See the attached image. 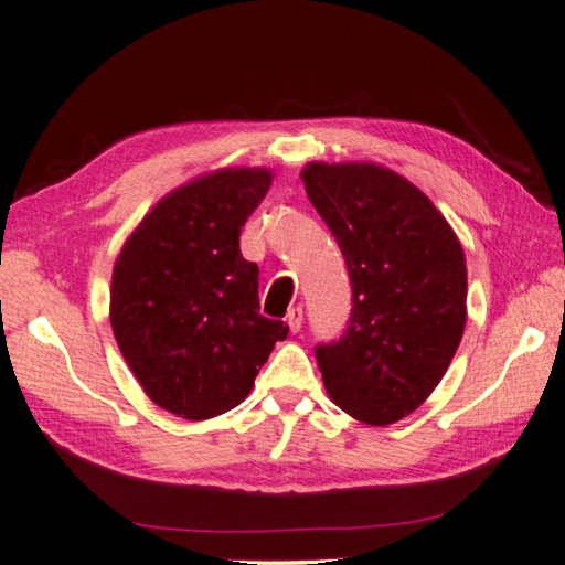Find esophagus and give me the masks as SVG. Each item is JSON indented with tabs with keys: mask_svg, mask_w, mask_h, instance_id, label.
Listing matches in <instances>:
<instances>
[{
	"mask_svg": "<svg viewBox=\"0 0 565 565\" xmlns=\"http://www.w3.org/2000/svg\"><path fill=\"white\" fill-rule=\"evenodd\" d=\"M302 320H305V312H302L300 305H298V308H290V312H288V324H290L292 332H300V330H302Z\"/></svg>",
	"mask_w": 565,
	"mask_h": 565,
	"instance_id": "34e87169",
	"label": "esophagus"
}]
</instances>
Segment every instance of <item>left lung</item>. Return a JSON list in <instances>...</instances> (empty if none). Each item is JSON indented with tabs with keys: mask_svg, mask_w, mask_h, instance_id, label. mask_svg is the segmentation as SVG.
<instances>
[{
	"mask_svg": "<svg viewBox=\"0 0 565 565\" xmlns=\"http://www.w3.org/2000/svg\"><path fill=\"white\" fill-rule=\"evenodd\" d=\"M352 280L350 328L315 350L324 390L372 427L407 417L441 382L467 324V260L454 227L380 163L302 168Z\"/></svg>",
	"mask_w": 565,
	"mask_h": 565,
	"instance_id": "8db88e82",
	"label": "left lung"
}]
</instances>
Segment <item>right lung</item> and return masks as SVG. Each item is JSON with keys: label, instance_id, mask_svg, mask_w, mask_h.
Here are the masks:
<instances>
[{"label": "right lung", "instance_id": "1", "mask_svg": "<svg viewBox=\"0 0 565 565\" xmlns=\"http://www.w3.org/2000/svg\"><path fill=\"white\" fill-rule=\"evenodd\" d=\"M267 168H217L163 195L116 257L111 328L148 399L203 422L250 394L288 324L267 320L241 227L267 193Z\"/></svg>", "mask_w": 565, "mask_h": 565}]
</instances>
